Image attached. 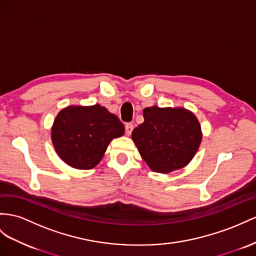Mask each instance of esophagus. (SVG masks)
Returning a JSON list of instances; mask_svg holds the SVG:
<instances>
[{"mask_svg": "<svg viewBox=\"0 0 256 256\" xmlns=\"http://www.w3.org/2000/svg\"><path fill=\"white\" fill-rule=\"evenodd\" d=\"M133 128H134V126H133L132 123H126V133L128 136H130V133H132Z\"/></svg>", "mask_w": 256, "mask_h": 256, "instance_id": "1", "label": "esophagus"}]
</instances>
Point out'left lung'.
Instances as JSON below:
<instances>
[{
	"label": "left lung",
	"instance_id": "8db88e82",
	"mask_svg": "<svg viewBox=\"0 0 256 256\" xmlns=\"http://www.w3.org/2000/svg\"><path fill=\"white\" fill-rule=\"evenodd\" d=\"M144 121L132 132L142 158L158 173H170L186 166L202 140L196 116L184 108L144 109Z\"/></svg>",
	"mask_w": 256,
	"mask_h": 256
}]
</instances>
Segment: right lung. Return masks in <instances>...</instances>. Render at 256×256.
Returning a JSON list of instances; mask_svg holds the SVG:
<instances>
[{"instance_id":"1","label":"right lung","mask_w":256,"mask_h":256,"mask_svg":"<svg viewBox=\"0 0 256 256\" xmlns=\"http://www.w3.org/2000/svg\"><path fill=\"white\" fill-rule=\"evenodd\" d=\"M123 134L124 126L119 118L100 104L64 108L52 128V140L58 156L80 170L96 166L109 142Z\"/></svg>"}]
</instances>
